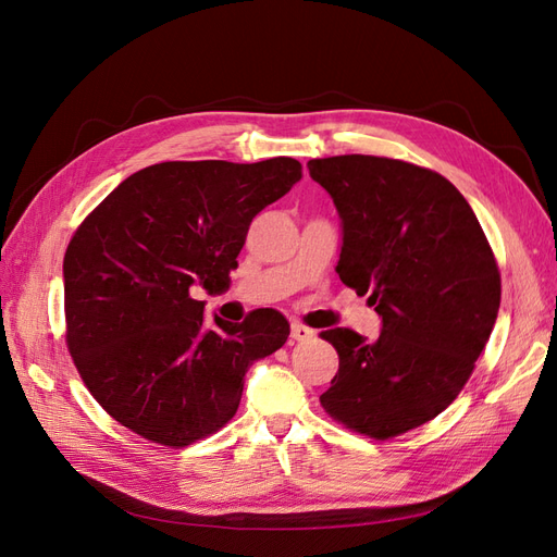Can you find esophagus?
Instances as JSON below:
<instances>
[{"instance_id": "obj_1", "label": "esophagus", "mask_w": 557, "mask_h": 557, "mask_svg": "<svg viewBox=\"0 0 557 557\" xmlns=\"http://www.w3.org/2000/svg\"><path fill=\"white\" fill-rule=\"evenodd\" d=\"M313 334H315V332H313L311 327L301 325V323H293V327H290V336H293L295 342H309Z\"/></svg>"}]
</instances>
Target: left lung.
I'll return each mask as SVG.
<instances>
[{"label": "left lung", "mask_w": 557, "mask_h": 557, "mask_svg": "<svg viewBox=\"0 0 557 557\" xmlns=\"http://www.w3.org/2000/svg\"><path fill=\"white\" fill-rule=\"evenodd\" d=\"M342 218L336 274L381 315L367 342L325 330L339 372L323 409L372 440L409 432L460 395L495 327L502 281L476 221L450 181L376 156L309 160Z\"/></svg>", "instance_id": "8db88e82"}]
</instances>
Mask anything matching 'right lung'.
<instances>
[{
    "mask_svg": "<svg viewBox=\"0 0 557 557\" xmlns=\"http://www.w3.org/2000/svg\"><path fill=\"white\" fill-rule=\"evenodd\" d=\"M299 178L293 158L160 162L78 225L62 264L66 346L117 423L183 448L237 413L248 367L288 342L290 325L258 309L207 327L190 290L230 288L252 218Z\"/></svg>",
    "mask_w": 557,
    "mask_h": 557,
    "instance_id": "obj_1",
    "label": "right lung"
}]
</instances>
